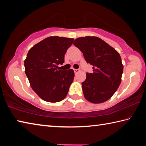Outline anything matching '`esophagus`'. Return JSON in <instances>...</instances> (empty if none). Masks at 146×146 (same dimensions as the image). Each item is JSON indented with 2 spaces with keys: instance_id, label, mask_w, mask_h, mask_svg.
Segmentation results:
<instances>
[{
  "instance_id": "esophagus-1",
  "label": "esophagus",
  "mask_w": 146,
  "mask_h": 146,
  "mask_svg": "<svg viewBox=\"0 0 146 146\" xmlns=\"http://www.w3.org/2000/svg\"><path fill=\"white\" fill-rule=\"evenodd\" d=\"M79 70H78V69H74V72H75V74H77L78 72H79Z\"/></svg>"
}]
</instances>
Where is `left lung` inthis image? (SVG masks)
Returning a JSON list of instances; mask_svg holds the SVG:
<instances>
[{
	"label": "left lung",
	"mask_w": 146,
	"mask_h": 146,
	"mask_svg": "<svg viewBox=\"0 0 146 146\" xmlns=\"http://www.w3.org/2000/svg\"><path fill=\"white\" fill-rule=\"evenodd\" d=\"M73 44L82 51L93 73H86L82 83L86 100L94 104L106 102L112 97L121 82L123 65L117 51L97 36L76 38Z\"/></svg>",
	"instance_id": "left-lung-1"
}]
</instances>
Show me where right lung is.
Instances as JSON below:
<instances>
[{
	"label": "right lung",
	"mask_w": 146,
	"mask_h": 146,
	"mask_svg": "<svg viewBox=\"0 0 146 146\" xmlns=\"http://www.w3.org/2000/svg\"><path fill=\"white\" fill-rule=\"evenodd\" d=\"M73 38L49 36L29 49L24 60L25 73L31 88L39 97L49 102L62 100L73 82V70H60L64 55Z\"/></svg>",
	"instance_id": "right-lung-1"
}]
</instances>
